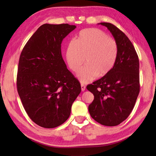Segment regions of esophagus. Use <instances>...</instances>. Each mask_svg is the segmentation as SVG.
Listing matches in <instances>:
<instances>
[{
    "instance_id": "obj_1",
    "label": "esophagus",
    "mask_w": 156,
    "mask_h": 156,
    "mask_svg": "<svg viewBox=\"0 0 156 156\" xmlns=\"http://www.w3.org/2000/svg\"><path fill=\"white\" fill-rule=\"evenodd\" d=\"M81 90H82V91H84V90H85V88H86L85 85H84L83 84H81Z\"/></svg>"
}]
</instances>
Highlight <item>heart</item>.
Returning a JSON list of instances; mask_svg holds the SVG:
<instances>
[{"label": "heart", "instance_id": "obj_1", "mask_svg": "<svg viewBox=\"0 0 156 156\" xmlns=\"http://www.w3.org/2000/svg\"><path fill=\"white\" fill-rule=\"evenodd\" d=\"M119 55L116 41L108 37L102 30L89 28L79 32L75 41L68 44L66 57L70 69L77 72L84 60V66L77 77L83 83H87L98 77H103L114 67Z\"/></svg>", "mask_w": 156, "mask_h": 156}]
</instances>
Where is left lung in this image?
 <instances>
[{"instance_id": "obj_1", "label": "left lung", "mask_w": 156, "mask_h": 156, "mask_svg": "<svg viewBox=\"0 0 156 156\" xmlns=\"http://www.w3.org/2000/svg\"><path fill=\"white\" fill-rule=\"evenodd\" d=\"M99 24L111 32L119 46V55L111 72L87 87L94 96L88 111L98 123L115 126L129 116L138 97L139 60L133 44L123 32L109 23Z\"/></svg>"}]
</instances>
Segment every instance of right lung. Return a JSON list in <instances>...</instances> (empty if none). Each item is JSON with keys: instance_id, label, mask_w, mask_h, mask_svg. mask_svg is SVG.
Returning <instances> with one entry per match:
<instances>
[{"instance_id": "1", "label": "right lung", "mask_w": 156, "mask_h": 156, "mask_svg": "<svg viewBox=\"0 0 156 156\" xmlns=\"http://www.w3.org/2000/svg\"><path fill=\"white\" fill-rule=\"evenodd\" d=\"M76 26L44 24L23 48L19 61L17 88L30 119L42 127L53 128L68 120L81 91L67 69L61 44Z\"/></svg>"}]
</instances>
